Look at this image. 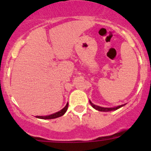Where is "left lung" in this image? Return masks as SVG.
Segmentation results:
<instances>
[{
	"mask_svg": "<svg viewBox=\"0 0 151 151\" xmlns=\"http://www.w3.org/2000/svg\"><path fill=\"white\" fill-rule=\"evenodd\" d=\"M90 101V104H91V106H92L94 109H96V110H98V111H101V112H109V111L116 110V109L122 107V106H123L125 105V104H122V105H120V106H115V107H102V106H97V105L93 104L91 101Z\"/></svg>",
	"mask_w": 151,
	"mask_h": 151,
	"instance_id": "left-lung-1",
	"label": "left lung"
}]
</instances>
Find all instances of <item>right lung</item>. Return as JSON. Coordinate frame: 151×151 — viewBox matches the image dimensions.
<instances>
[{
	"label": "right lung",
	"mask_w": 151,
	"mask_h": 151,
	"mask_svg": "<svg viewBox=\"0 0 151 151\" xmlns=\"http://www.w3.org/2000/svg\"><path fill=\"white\" fill-rule=\"evenodd\" d=\"M68 104L67 103L66 106H64V107L63 108V109H61V110L58 111V112H55V113L54 114H52V115H47V116H36L37 118H40V119H54V118H59V117L62 116V115H63L65 114V112H66L67 109H68Z\"/></svg>",
	"instance_id": "obj_1"
}]
</instances>
